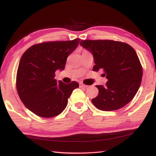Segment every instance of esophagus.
<instances>
[{
  "label": "esophagus",
  "instance_id": "1",
  "mask_svg": "<svg viewBox=\"0 0 156 156\" xmlns=\"http://www.w3.org/2000/svg\"><path fill=\"white\" fill-rule=\"evenodd\" d=\"M88 86H87V85H85L83 84V83H80V87L81 88H87V87Z\"/></svg>",
  "mask_w": 156,
  "mask_h": 156
}]
</instances>
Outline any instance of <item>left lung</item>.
Returning a JSON list of instances; mask_svg holds the SVG:
<instances>
[{
  "label": "left lung",
  "mask_w": 156,
  "mask_h": 156,
  "mask_svg": "<svg viewBox=\"0 0 156 156\" xmlns=\"http://www.w3.org/2000/svg\"><path fill=\"white\" fill-rule=\"evenodd\" d=\"M80 44L92 53L93 71H103L106 85H97V97L91 102L101 111H115L129 103L139 89L143 68L136 51L129 44L110 40H81Z\"/></svg>",
  "instance_id": "1"
}]
</instances>
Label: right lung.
Listing matches in <instances>:
<instances>
[{
  "mask_svg": "<svg viewBox=\"0 0 156 156\" xmlns=\"http://www.w3.org/2000/svg\"><path fill=\"white\" fill-rule=\"evenodd\" d=\"M69 41L44 42L29 48L21 57L16 75V89L24 105L44 118L63 112L76 82L65 84L55 80V71L65 69L67 58L80 43Z\"/></svg>",
  "mask_w": 156,
  "mask_h": 156,
  "instance_id": "obj_1",
  "label": "right lung"
}]
</instances>
